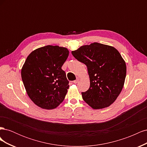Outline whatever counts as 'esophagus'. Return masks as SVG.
I'll list each match as a JSON object with an SVG mask.
<instances>
[{
	"label": "esophagus",
	"instance_id": "34e87169",
	"mask_svg": "<svg viewBox=\"0 0 147 147\" xmlns=\"http://www.w3.org/2000/svg\"><path fill=\"white\" fill-rule=\"evenodd\" d=\"M79 80H80V78H79L78 77H77V79L75 80H74V81L73 82V83H75V84L77 83L78 82V81H79Z\"/></svg>",
	"mask_w": 147,
	"mask_h": 147
}]
</instances>
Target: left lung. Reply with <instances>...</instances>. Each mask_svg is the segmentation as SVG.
<instances>
[{"mask_svg":"<svg viewBox=\"0 0 147 147\" xmlns=\"http://www.w3.org/2000/svg\"><path fill=\"white\" fill-rule=\"evenodd\" d=\"M72 54L87 66L90 88L82 92L84 102L94 109L107 107L121 92L126 75V65L113 47L94 42L84 45Z\"/></svg>","mask_w":147,"mask_h":147,"instance_id":"8db88e82","label":"left lung"}]
</instances>
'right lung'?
Segmentation results:
<instances>
[{"label":"right lung","instance_id":"obj_1","mask_svg":"<svg viewBox=\"0 0 147 147\" xmlns=\"http://www.w3.org/2000/svg\"><path fill=\"white\" fill-rule=\"evenodd\" d=\"M67 48L47 45L28 56L21 69V78L30 99L42 109L56 108L65 98L69 87L61 69L69 56Z\"/></svg>","mask_w":147,"mask_h":147}]
</instances>
